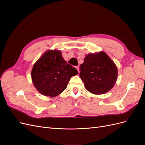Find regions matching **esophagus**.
<instances>
[{
    "instance_id": "1",
    "label": "esophagus",
    "mask_w": 145,
    "mask_h": 145,
    "mask_svg": "<svg viewBox=\"0 0 145 145\" xmlns=\"http://www.w3.org/2000/svg\"><path fill=\"white\" fill-rule=\"evenodd\" d=\"M76 69H77V71H78V73H79V72H80V70H79V66H77V67H76Z\"/></svg>"
}]
</instances>
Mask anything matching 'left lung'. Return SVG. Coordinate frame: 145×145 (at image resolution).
I'll use <instances>...</instances> for the list:
<instances>
[{"label":"left lung","instance_id":"1","mask_svg":"<svg viewBox=\"0 0 145 145\" xmlns=\"http://www.w3.org/2000/svg\"><path fill=\"white\" fill-rule=\"evenodd\" d=\"M80 69V77L85 88L94 94L107 93L117 79L116 65L103 51L86 55Z\"/></svg>","mask_w":145,"mask_h":145}]
</instances>
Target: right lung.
<instances>
[{"label":"right lung","instance_id":"1","mask_svg":"<svg viewBox=\"0 0 145 145\" xmlns=\"http://www.w3.org/2000/svg\"><path fill=\"white\" fill-rule=\"evenodd\" d=\"M77 70L65 61L60 50H48L34 63L31 78L36 89L41 94L54 97L67 88L72 76Z\"/></svg>","mask_w":145,"mask_h":145}]
</instances>
